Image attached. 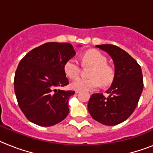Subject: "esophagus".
I'll return each mask as SVG.
<instances>
[{"mask_svg":"<svg viewBox=\"0 0 153 153\" xmlns=\"http://www.w3.org/2000/svg\"><path fill=\"white\" fill-rule=\"evenodd\" d=\"M75 93H79V90H75Z\"/></svg>","mask_w":153,"mask_h":153,"instance_id":"1","label":"esophagus"}]
</instances>
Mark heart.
I'll list each match as a JSON object with an SVG mask.
<instances>
[{"label":"heart","mask_w":153,"mask_h":153,"mask_svg":"<svg viewBox=\"0 0 153 153\" xmlns=\"http://www.w3.org/2000/svg\"><path fill=\"white\" fill-rule=\"evenodd\" d=\"M83 65L93 67L90 74V79L78 77L70 83L71 88L76 90H93L100 87V83L104 86H109L114 79V71L107 66V60L103 55L97 51H90L85 53L82 58ZM65 74L74 79L79 75L80 67L78 60L70 58L63 66Z\"/></svg>","instance_id":"b5f03b06"}]
</instances>
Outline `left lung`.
Here are the masks:
<instances>
[{
  "label": "left lung",
  "instance_id": "8db88e82",
  "mask_svg": "<svg viewBox=\"0 0 153 153\" xmlns=\"http://www.w3.org/2000/svg\"><path fill=\"white\" fill-rule=\"evenodd\" d=\"M96 47L107 53L114 63V79L106 91L109 97L94 93L88 102V110L96 121L115 126L130 117L137 106L143 89L141 67L127 52L112 44Z\"/></svg>",
  "mask_w": 153,
  "mask_h": 153
}]
</instances>
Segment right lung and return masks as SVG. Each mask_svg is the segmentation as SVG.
Returning a JSON list of instances; mask_svg holds the SVG:
<instances>
[{"instance_id":"right-lung-1","label":"right lung","mask_w":153,"mask_h":153,"mask_svg":"<svg viewBox=\"0 0 153 153\" xmlns=\"http://www.w3.org/2000/svg\"><path fill=\"white\" fill-rule=\"evenodd\" d=\"M75 54L70 44L49 42L21 60L14 76V91L21 111L31 123L52 126L67 117L69 99L75 92L59 87L69 84L63 66Z\"/></svg>"}]
</instances>
